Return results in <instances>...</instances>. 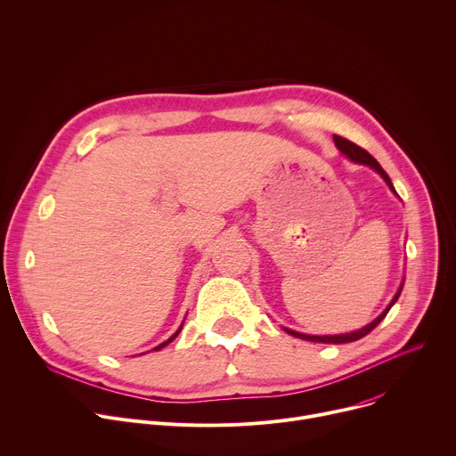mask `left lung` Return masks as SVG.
Masks as SVG:
<instances>
[{"instance_id":"1","label":"left lung","mask_w":456,"mask_h":456,"mask_svg":"<svg viewBox=\"0 0 456 456\" xmlns=\"http://www.w3.org/2000/svg\"><path fill=\"white\" fill-rule=\"evenodd\" d=\"M334 142H336V146L341 150V153H345L350 160H354V162H359V164H366V166H370V167H373L384 180H386V183L389 185V189H392L394 192H395V189H394V183H392V180H389V176L386 175V171L380 167V164L366 151V150H362L361 146H357V144H354L352 141H348V139H345V137H339V135H334ZM401 290H403V287L399 289V292L395 294V297L392 299V303L387 305V308L377 317V319H373L370 324H366L364 329H361V330H357V332H352V334H343V336H305V334H299V332H294V330H289V329H285L290 336H294V338H299V339H305V341H314V343H332V345H341V343H352V341H357V339H361V338H364V336H368L377 324L386 317V314L389 312V308H392L394 305H395V301L399 299V296H401Z\"/></svg>"}]
</instances>
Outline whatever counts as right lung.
Returning <instances> with one entry per match:
<instances>
[{"mask_svg": "<svg viewBox=\"0 0 456 456\" xmlns=\"http://www.w3.org/2000/svg\"><path fill=\"white\" fill-rule=\"evenodd\" d=\"M180 330H182V327H180V329H178V330H176V332H175V334H173V336H171V338H169V339H167V341H166V343H162V345H159V346H157V348H153V350H160V348H164V346H166V345H167V343H171V341H173V339H175V338H176V336H178V334H180Z\"/></svg>", "mask_w": 456, "mask_h": 456, "instance_id": "add662e5", "label": "right lung"}]
</instances>
